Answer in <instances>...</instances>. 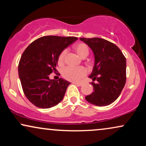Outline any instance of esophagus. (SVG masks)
I'll return each instance as SVG.
<instances>
[{
  "instance_id": "1",
  "label": "esophagus",
  "mask_w": 146,
  "mask_h": 146,
  "mask_svg": "<svg viewBox=\"0 0 146 146\" xmlns=\"http://www.w3.org/2000/svg\"><path fill=\"white\" fill-rule=\"evenodd\" d=\"M74 84H76L77 86H82L83 85L82 82H75Z\"/></svg>"
}]
</instances>
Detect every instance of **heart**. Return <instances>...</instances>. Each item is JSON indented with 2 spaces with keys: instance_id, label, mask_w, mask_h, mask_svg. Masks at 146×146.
Listing matches in <instances>:
<instances>
[{
  "instance_id": "1",
  "label": "heart",
  "mask_w": 146,
  "mask_h": 146,
  "mask_svg": "<svg viewBox=\"0 0 146 146\" xmlns=\"http://www.w3.org/2000/svg\"><path fill=\"white\" fill-rule=\"evenodd\" d=\"M73 50L78 54L79 56L84 58L89 54V48L86 44L79 42L73 45ZM66 56V51H62L60 53L58 58V64L59 66L63 65L64 62V58ZM86 75V70L84 67H71L67 66L62 71V76L66 80L71 82H78L81 80Z\"/></svg>"
}]
</instances>
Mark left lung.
I'll use <instances>...</instances> for the list:
<instances>
[{"label": "left lung", "mask_w": 146, "mask_h": 146, "mask_svg": "<svg viewBox=\"0 0 146 146\" xmlns=\"http://www.w3.org/2000/svg\"><path fill=\"white\" fill-rule=\"evenodd\" d=\"M93 50L95 65L89 76L94 91L86 100L98 106L114 102L121 94L126 81V60L121 50L114 43L100 38H80ZM98 81L95 83L94 81Z\"/></svg>", "instance_id": "left-lung-1"}]
</instances>
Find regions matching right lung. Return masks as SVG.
<instances>
[{
	"instance_id": "add662e5",
	"label": "right lung",
	"mask_w": 146,
	"mask_h": 146,
	"mask_svg": "<svg viewBox=\"0 0 146 146\" xmlns=\"http://www.w3.org/2000/svg\"><path fill=\"white\" fill-rule=\"evenodd\" d=\"M78 39L43 36L31 42L23 52L18 64V75L25 96L38 108H51L62 100L71 83L61 78L57 81L50 80L49 75L58 71L60 53Z\"/></svg>"
}]
</instances>
